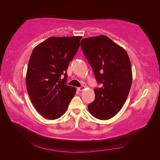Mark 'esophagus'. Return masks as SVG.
I'll list each match as a JSON object with an SVG mask.
<instances>
[{"label": "esophagus", "mask_w": 160, "mask_h": 160, "mask_svg": "<svg viewBox=\"0 0 160 160\" xmlns=\"http://www.w3.org/2000/svg\"><path fill=\"white\" fill-rule=\"evenodd\" d=\"M84 88H85L84 86H81V87H80V88H77V90H78L79 91H82L84 90Z\"/></svg>", "instance_id": "34e87169"}]
</instances>
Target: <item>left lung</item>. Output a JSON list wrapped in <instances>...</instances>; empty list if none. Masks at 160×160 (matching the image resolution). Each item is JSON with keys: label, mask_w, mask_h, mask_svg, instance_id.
I'll return each mask as SVG.
<instances>
[{"label": "left lung", "mask_w": 160, "mask_h": 160, "mask_svg": "<svg viewBox=\"0 0 160 160\" xmlns=\"http://www.w3.org/2000/svg\"><path fill=\"white\" fill-rule=\"evenodd\" d=\"M81 47L97 81L102 86L95 89V98L88 109L97 119L112 118L122 108L132 86L129 56L122 47L104 35L83 38Z\"/></svg>", "instance_id": "8db88e82"}]
</instances>
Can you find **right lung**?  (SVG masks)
Here are the masks:
<instances>
[{
	"instance_id": "obj_1",
	"label": "right lung",
	"mask_w": 160,
	"mask_h": 160,
	"mask_svg": "<svg viewBox=\"0 0 160 160\" xmlns=\"http://www.w3.org/2000/svg\"><path fill=\"white\" fill-rule=\"evenodd\" d=\"M81 37H52L36 46L26 75L28 94L34 107L46 119L65 113L76 88L66 85L67 70L78 51Z\"/></svg>"
}]
</instances>
